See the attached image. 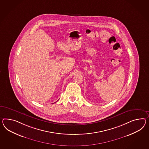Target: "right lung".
Listing matches in <instances>:
<instances>
[{
	"label": "right lung",
	"mask_w": 149,
	"mask_h": 149,
	"mask_svg": "<svg viewBox=\"0 0 149 149\" xmlns=\"http://www.w3.org/2000/svg\"><path fill=\"white\" fill-rule=\"evenodd\" d=\"M55 103H56V102H55Z\"/></svg>",
	"instance_id": "obj_1"
}]
</instances>
